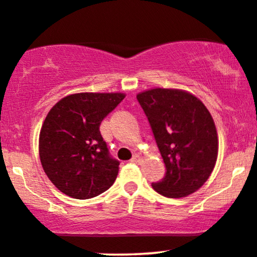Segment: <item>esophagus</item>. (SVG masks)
<instances>
[{
  "instance_id": "obj_1",
  "label": "esophagus",
  "mask_w": 257,
  "mask_h": 257,
  "mask_svg": "<svg viewBox=\"0 0 257 257\" xmlns=\"http://www.w3.org/2000/svg\"><path fill=\"white\" fill-rule=\"evenodd\" d=\"M141 160H142V158L140 157V154H134L132 158L133 163H141Z\"/></svg>"
}]
</instances>
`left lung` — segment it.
Instances as JSON below:
<instances>
[{"instance_id": "1", "label": "left lung", "mask_w": 257, "mask_h": 257, "mask_svg": "<svg viewBox=\"0 0 257 257\" xmlns=\"http://www.w3.org/2000/svg\"><path fill=\"white\" fill-rule=\"evenodd\" d=\"M165 163V177L152 183L163 196L178 199L200 189L218 158V134L205 104L189 92L152 88L137 95Z\"/></svg>"}]
</instances>
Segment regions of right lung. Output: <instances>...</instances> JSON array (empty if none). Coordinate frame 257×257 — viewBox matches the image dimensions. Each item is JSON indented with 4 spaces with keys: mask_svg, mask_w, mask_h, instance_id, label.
Masks as SVG:
<instances>
[{
    "mask_svg": "<svg viewBox=\"0 0 257 257\" xmlns=\"http://www.w3.org/2000/svg\"><path fill=\"white\" fill-rule=\"evenodd\" d=\"M124 97L75 93L62 98L49 111L39 134L40 163L63 194L86 200L113 184L119 162L110 156L99 126Z\"/></svg>",
    "mask_w": 257,
    "mask_h": 257,
    "instance_id": "add662e5",
    "label": "right lung"
}]
</instances>
